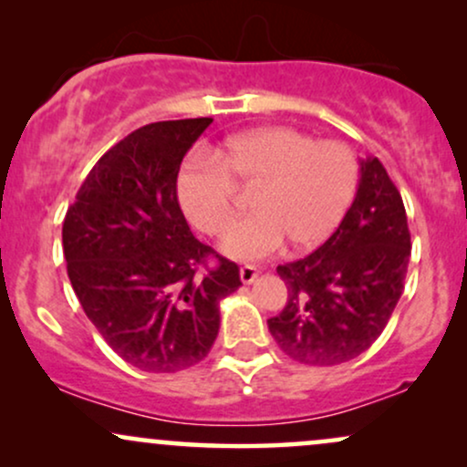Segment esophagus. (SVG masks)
<instances>
[{"mask_svg": "<svg viewBox=\"0 0 467 467\" xmlns=\"http://www.w3.org/2000/svg\"><path fill=\"white\" fill-rule=\"evenodd\" d=\"M259 267H256V265H244V267H241V270H239V276H241V281H244V283H248V285H250V283H254V278L256 276H259Z\"/></svg>", "mask_w": 467, "mask_h": 467, "instance_id": "1", "label": "esophagus"}]
</instances>
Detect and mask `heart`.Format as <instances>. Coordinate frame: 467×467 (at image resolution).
Here are the masks:
<instances>
[{
	"label": "heart",
	"instance_id": "b5f03b06",
	"mask_svg": "<svg viewBox=\"0 0 467 467\" xmlns=\"http://www.w3.org/2000/svg\"><path fill=\"white\" fill-rule=\"evenodd\" d=\"M358 162L342 142H316L287 127H264L230 138L213 160H192L178 178L189 222L222 237L234 222V189H254L252 215L223 241L233 259L254 261L289 241L294 250L325 244L349 211Z\"/></svg>",
	"mask_w": 467,
	"mask_h": 467
}]
</instances>
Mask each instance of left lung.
Returning <instances> with one entry per match:
<instances>
[{
  "label": "left lung",
  "instance_id": "obj_1",
  "mask_svg": "<svg viewBox=\"0 0 467 467\" xmlns=\"http://www.w3.org/2000/svg\"><path fill=\"white\" fill-rule=\"evenodd\" d=\"M410 259L404 202L378 158L360 160L356 200L336 233L305 259L278 265L283 312L267 320L276 345L316 367L349 362L378 340Z\"/></svg>",
  "mask_w": 467,
  "mask_h": 467
}]
</instances>
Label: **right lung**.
Instances as JSON below:
<instances>
[{"mask_svg": "<svg viewBox=\"0 0 467 467\" xmlns=\"http://www.w3.org/2000/svg\"><path fill=\"white\" fill-rule=\"evenodd\" d=\"M211 122L164 120L130 133L94 164L63 222L80 307L140 371L203 360L219 334V301L241 285L237 264L192 237L178 202L182 160Z\"/></svg>", "mask_w": 467, "mask_h": 467, "instance_id": "obj_1", "label": "right lung"}]
</instances>
